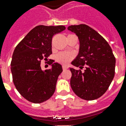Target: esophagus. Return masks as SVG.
Masks as SVG:
<instances>
[{
  "instance_id": "obj_1",
  "label": "esophagus",
  "mask_w": 126,
  "mask_h": 126,
  "mask_svg": "<svg viewBox=\"0 0 126 126\" xmlns=\"http://www.w3.org/2000/svg\"><path fill=\"white\" fill-rule=\"evenodd\" d=\"M62 68H63V70H65V69H67V67L65 65H63V67H62Z\"/></svg>"
}]
</instances>
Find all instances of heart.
<instances>
[{
    "label": "heart",
    "instance_id": "heart-1",
    "mask_svg": "<svg viewBox=\"0 0 126 126\" xmlns=\"http://www.w3.org/2000/svg\"><path fill=\"white\" fill-rule=\"evenodd\" d=\"M73 55L69 52H59L56 56V60L62 64H67L72 59Z\"/></svg>",
    "mask_w": 126,
    "mask_h": 126
}]
</instances>
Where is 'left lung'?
Returning <instances> with one entry per match:
<instances>
[{"label": "left lung", "mask_w": 126, "mask_h": 126, "mask_svg": "<svg viewBox=\"0 0 126 126\" xmlns=\"http://www.w3.org/2000/svg\"><path fill=\"white\" fill-rule=\"evenodd\" d=\"M67 30L76 33L79 42L78 55L71 62L70 85L74 93L82 99L93 100L100 97L115 76V58L108 42L87 25L70 26Z\"/></svg>", "instance_id": "8db88e82"}]
</instances>
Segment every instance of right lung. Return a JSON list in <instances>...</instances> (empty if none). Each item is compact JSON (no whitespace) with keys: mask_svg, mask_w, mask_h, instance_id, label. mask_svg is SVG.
Instances as JSON below:
<instances>
[{"mask_svg":"<svg viewBox=\"0 0 126 126\" xmlns=\"http://www.w3.org/2000/svg\"><path fill=\"white\" fill-rule=\"evenodd\" d=\"M65 30L63 26H38L17 44L13 54V81L20 94L33 103H41L54 94L62 66L51 60V68L42 71L41 61L52 54V38Z\"/></svg>","mask_w":126,"mask_h":126,"instance_id":"1","label":"right lung"}]
</instances>
